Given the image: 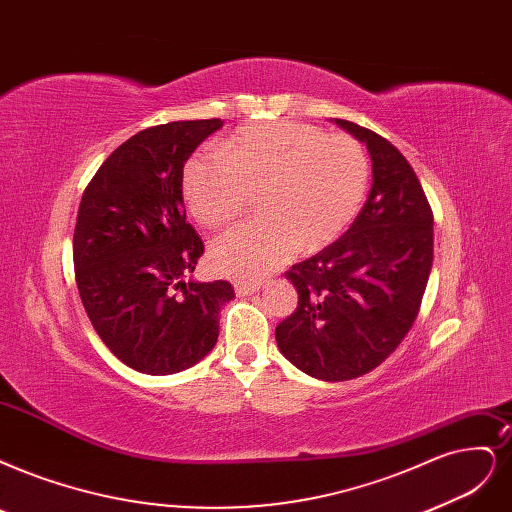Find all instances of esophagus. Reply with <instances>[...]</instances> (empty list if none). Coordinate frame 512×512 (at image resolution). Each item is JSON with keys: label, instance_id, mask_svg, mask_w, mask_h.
<instances>
[{"label": "esophagus", "instance_id": "obj_1", "mask_svg": "<svg viewBox=\"0 0 512 512\" xmlns=\"http://www.w3.org/2000/svg\"><path fill=\"white\" fill-rule=\"evenodd\" d=\"M259 289H261L259 282H255V285H246V282H236V285H234V291H236L238 297H249V295L257 293Z\"/></svg>", "mask_w": 512, "mask_h": 512}]
</instances>
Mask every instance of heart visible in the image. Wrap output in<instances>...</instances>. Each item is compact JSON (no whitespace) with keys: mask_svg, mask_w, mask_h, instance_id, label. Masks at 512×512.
<instances>
[{"mask_svg":"<svg viewBox=\"0 0 512 512\" xmlns=\"http://www.w3.org/2000/svg\"><path fill=\"white\" fill-rule=\"evenodd\" d=\"M369 187L363 145L299 122L238 130L221 154L187 162L183 194L204 227L238 219L259 194L261 219L242 223L211 244V266L240 282H255L291 259L299 246L318 251L342 236Z\"/></svg>","mask_w":512,"mask_h":512,"instance_id":"1","label":"heart"}]
</instances>
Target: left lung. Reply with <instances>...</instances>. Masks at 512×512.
I'll return each mask as SVG.
<instances>
[{"instance_id":"left-lung-1","label":"left lung","mask_w":512,"mask_h":512,"mask_svg":"<svg viewBox=\"0 0 512 512\" xmlns=\"http://www.w3.org/2000/svg\"><path fill=\"white\" fill-rule=\"evenodd\" d=\"M367 145L369 198L348 232L287 272L295 312L276 327L280 352L323 382L373 371L420 312L432 268V211L411 164L388 139L333 120Z\"/></svg>"}]
</instances>
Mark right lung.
<instances>
[{"label":"right lung","instance_id":"right-lung-1","mask_svg":"<svg viewBox=\"0 0 512 512\" xmlns=\"http://www.w3.org/2000/svg\"><path fill=\"white\" fill-rule=\"evenodd\" d=\"M223 122L151 126L122 143L92 177L73 232L84 310L103 344L147 375L200 363L219 337L227 280H185L204 253L185 219L183 166Z\"/></svg>","mask_w":512,"mask_h":512}]
</instances>
